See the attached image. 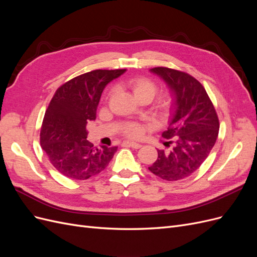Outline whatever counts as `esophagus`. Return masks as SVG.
I'll use <instances>...</instances> for the list:
<instances>
[{
	"instance_id": "obj_1",
	"label": "esophagus",
	"mask_w": 257,
	"mask_h": 257,
	"mask_svg": "<svg viewBox=\"0 0 257 257\" xmlns=\"http://www.w3.org/2000/svg\"><path fill=\"white\" fill-rule=\"evenodd\" d=\"M124 145L127 146V147H131V148H134V149H139V148L142 147L141 144L133 143V142H125V143H124Z\"/></svg>"
}]
</instances>
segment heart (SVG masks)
Here are the masks:
<instances>
[{"label": "heart", "instance_id": "1", "mask_svg": "<svg viewBox=\"0 0 257 257\" xmlns=\"http://www.w3.org/2000/svg\"><path fill=\"white\" fill-rule=\"evenodd\" d=\"M123 87L127 88L137 100L148 99L150 102L158 92L157 82L145 76H139V77H135V78L128 79L127 81L124 82ZM110 95L111 94H109L108 97H110ZM172 104H173V94L172 92L166 90L161 93L160 96L157 99V102H155V110H157L159 114H165L169 110V108L172 107ZM143 131H144V127L141 125V124L135 123V122L126 123L122 130L123 134L130 138L139 137L142 135Z\"/></svg>", "mask_w": 257, "mask_h": 257}]
</instances>
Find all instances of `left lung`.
I'll use <instances>...</instances> for the list:
<instances>
[{
	"label": "left lung",
	"mask_w": 257,
	"mask_h": 257,
	"mask_svg": "<svg viewBox=\"0 0 257 257\" xmlns=\"http://www.w3.org/2000/svg\"><path fill=\"white\" fill-rule=\"evenodd\" d=\"M172 89L175 109L167 131V150H158V160L150 172L163 180L177 181L191 176L208 158L219 135L220 122L209 95L190 74L168 67H154Z\"/></svg>",
	"instance_id": "8db88e82"
}]
</instances>
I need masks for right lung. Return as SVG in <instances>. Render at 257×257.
I'll return each instance as SVG.
<instances>
[{"instance_id": "1", "label": "right lung", "mask_w": 257, "mask_h": 257, "mask_svg": "<svg viewBox=\"0 0 257 257\" xmlns=\"http://www.w3.org/2000/svg\"><path fill=\"white\" fill-rule=\"evenodd\" d=\"M126 69H95L66 81L54 93L41 128V146L60 174L87 180L102 173L118 147H94L85 125L95 120L106 85Z\"/></svg>"}]
</instances>
